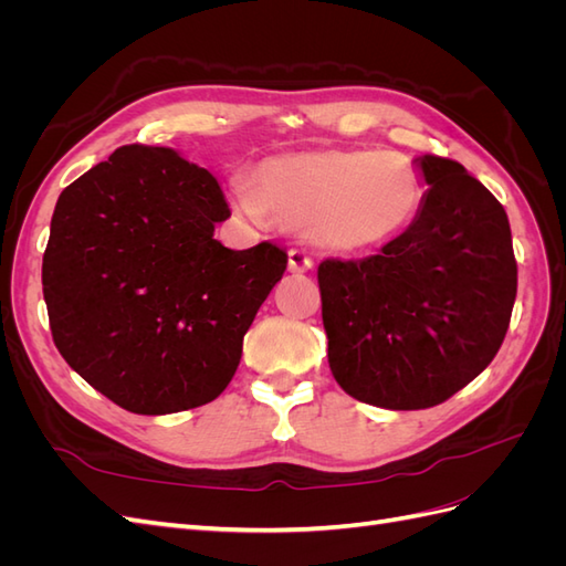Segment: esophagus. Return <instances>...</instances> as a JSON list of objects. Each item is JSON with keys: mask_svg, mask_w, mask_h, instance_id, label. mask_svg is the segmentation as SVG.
I'll list each match as a JSON object with an SVG mask.
<instances>
[{"mask_svg": "<svg viewBox=\"0 0 566 566\" xmlns=\"http://www.w3.org/2000/svg\"><path fill=\"white\" fill-rule=\"evenodd\" d=\"M287 266L293 273H304V271H310L314 266V260L304 250L293 248L287 252Z\"/></svg>", "mask_w": 566, "mask_h": 566, "instance_id": "1", "label": "esophagus"}]
</instances>
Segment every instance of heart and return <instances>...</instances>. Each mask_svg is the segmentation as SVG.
Returning <instances> with one entry per match:
<instances>
[{
	"instance_id": "b5f03b06",
	"label": "heart",
	"mask_w": 566,
	"mask_h": 566,
	"mask_svg": "<svg viewBox=\"0 0 566 566\" xmlns=\"http://www.w3.org/2000/svg\"><path fill=\"white\" fill-rule=\"evenodd\" d=\"M418 165L391 150H310L264 160L252 186L233 181L241 208L310 233L337 252H370L397 241L424 202Z\"/></svg>"
}]
</instances>
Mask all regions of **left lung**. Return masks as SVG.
<instances>
[{
  "instance_id": "1",
  "label": "left lung",
  "mask_w": 566,
  "mask_h": 566,
  "mask_svg": "<svg viewBox=\"0 0 566 566\" xmlns=\"http://www.w3.org/2000/svg\"><path fill=\"white\" fill-rule=\"evenodd\" d=\"M427 181L413 224L380 254L318 264L328 364L349 397L432 408L499 354L517 295L510 221L455 160H416Z\"/></svg>"
}]
</instances>
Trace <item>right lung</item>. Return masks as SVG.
Masks as SVG:
<instances>
[{
    "mask_svg": "<svg viewBox=\"0 0 566 566\" xmlns=\"http://www.w3.org/2000/svg\"><path fill=\"white\" fill-rule=\"evenodd\" d=\"M217 179L177 150L132 144L59 196L42 260L49 328L77 375L119 408L167 416L214 401L287 254L229 250Z\"/></svg>",
    "mask_w": 566,
    "mask_h": 566,
    "instance_id": "right-lung-1",
    "label": "right lung"
}]
</instances>
